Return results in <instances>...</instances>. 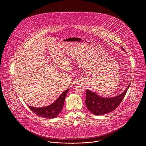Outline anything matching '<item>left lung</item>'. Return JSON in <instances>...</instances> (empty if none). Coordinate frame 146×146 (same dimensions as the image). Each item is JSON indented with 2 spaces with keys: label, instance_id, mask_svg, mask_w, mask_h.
Instances as JSON below:
<instances>
[{
  "label": "left lung",
  "instance_id": "obj_1",
  "mask_svg": "<svg viewBox=\"0 0 146 146\" xmlns=\"http://www.w3.org/2000/svg\"><path fill=\"white\" fill-rule=\"evenodd\" d=\"M123 50H125L121 47ZM130 85V84H129ZM129 86L120 95L112 98H103L90 91H86V104L87 109L94 114L100 115L114 110L121 103Z\"/></svg>",
  "mask_w": 146,
  "mask_h": 146
}]
</instances>
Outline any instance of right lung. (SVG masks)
Here are the masks:
<instances>
[{
	"label": "right lung",
	"mask_w": 146,
	"mask_h": 146,
	"mask_svg": "<svg viewBox=\"0 0 146 146\" xmlns=\"http://www.w3.org/2000/svg\"><path fill=\"white\" fill-rule=\"evenodd\" d=\"M69 89L65 90L62 92L59 98L51 105L44 108H35L28 105L29 108L37 115L46 118H54L56 117L62 111L63 108L65 99L69 91Z\"/></svg>",
	"instance_id": "obj_1"
}]
</instances>
